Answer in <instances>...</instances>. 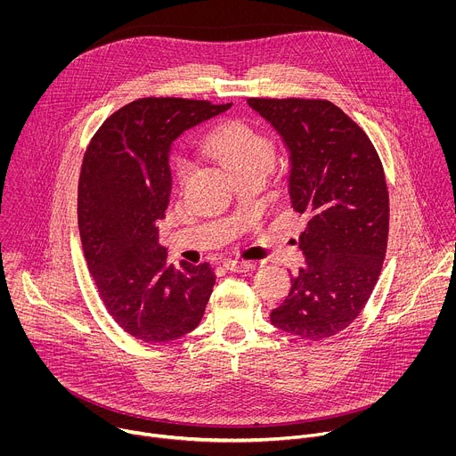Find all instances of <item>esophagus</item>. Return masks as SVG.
<instances>
[{"label": "esophagus", "mask_w": 456, "mask_h": 456, "mask_svg": "<svg viewBox=\"0 0 456 456\" xmlns=\"http://www.w3.org/2000/svg\"><path fill=\"white\" fill-rule=\"evenodd\" d=\"M224 267L227 271H231V273H250V271L256 269L254 264H250V262H238V259H229V262H225Z\"/></svg>", "instance_id": "1"}]
</instances>
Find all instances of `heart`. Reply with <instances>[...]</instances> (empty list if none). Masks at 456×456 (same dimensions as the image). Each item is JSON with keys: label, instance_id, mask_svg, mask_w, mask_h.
<instances>
[{"label": "heart", "instance_id": "b5f03b06", "mask_svg": "<svg viewBox=\"0 0 456 456\" xmlns=\"http://www.w3.org/2000/svg\"><path fill=\"white\" fill-rule=\"evenodd\" d=\"M204 151L234 176L257 171L269 173L276 157L271 137L245 122H229L215 127L204 139ZM191 167V162L183 157L173 160V173L178 183L187 180Z\"/></svg>", "mask_w": 456, "mask_h": 456}]
</instances>
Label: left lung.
I'll list each match as a JSON object with an SVG mask.
<instances>
[{
  "label": "left lung",
  "mask_w": 456,
  "mask_h": 456,
  "mask_svg": "<svg viewBox=\"0 0 456 456\" xmlns=\"http://www.w3.org/2000/svg\"><path fill=\"white\" fill-rule=\"evenodd\" d=\"M281 135L289 194L308 224L305 267L271 322L308 341L329 339L361 314L382 269L389 199L380 159L362 129L321 99H247Z\"/></svg>",
  "instance_id": "1"
}]
</instances>
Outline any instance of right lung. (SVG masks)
<instances>
[{"label": "right lung", "instance_id": "right-lung-1", "mask_svg": "<svg viewBox=\"0 0 456 456\" xmlns=\"http://www.w3.org/2000/svg\"><path fill=\"white\" fill-rule=\"evenodd\" d=\"M232 104L146 97L110 115L90 141L77 194L83 250L118 327L144 343L199 327L215 287L209 264H167L157 222L171 194L169 151L185 129Z\"/></svg>", "mask_w": 456, "mask_h": 456}]
</instances>
